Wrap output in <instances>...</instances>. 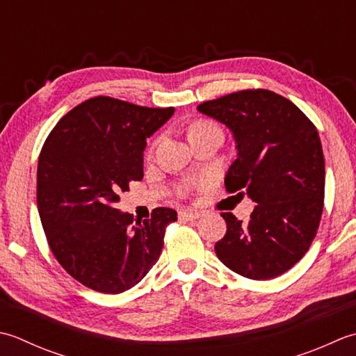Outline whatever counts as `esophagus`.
Wrapping results in <instances>:
<instances>
[{
	"label": "esophagus",
	"mask_w": 356,
	"mask_h": 356,
	"mask_svg": "<svg viewBox=\"0 0 356 356\" xmlns=\"http://www.w3.org/2000/svg\"><path fill=\"white\" fill-rule=\"evenodd\" d=\"M201 216L200 212H193V210H183V212H179V218L181 220H186V221H193V220H198Z\"/></svg>",
	"instance_id": "34e87169"
}]
</instances>
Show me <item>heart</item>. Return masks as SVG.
I'll return each mask as SVG.
<instances>
[{"mask_svg": "<svg viewBox=\"0 0 356 356\" xmlns=\"http://www.w3.org/2000/svg\"><path fill=\"white\" fill-rule=\"evenodd\" d=\"M210 129H218V126H216L215 122H212V121H198V122H195V124L191 127V132H188V136L197 135V134H202V132H207V130H210ZM197 184L198 183H195V181H186V183H183V184L179 186V195H187Z\"/></svg>", "mask_w": 356, "mask_h": 356, "instance_id": "b5f03b06", "label": "heart"}]
</instances>
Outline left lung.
Wrapping results in <instances>:
<instances>
[{"label":"left lung","instance_id":"obj_1","mask_svg":"<svg viewBox=\"0 0 356 356\" xmlns=\"http://www.w3.org/2000/svg\"><path fill=\"white\" fill-rule=\"evenodd\" d=\"M198 111L234 134L238 158L226 191L257 202L245 222L221 213L227 232L216 257L245 278L280 277L304 257L320 226L325 169L318 130L292 101L266 89L229 93Z\"/></svg>","mask_w":356,"mask_h":356}]
</instances>
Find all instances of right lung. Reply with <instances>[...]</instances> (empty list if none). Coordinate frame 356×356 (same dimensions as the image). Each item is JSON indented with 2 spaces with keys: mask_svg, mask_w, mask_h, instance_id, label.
Listing matches in <instances>:
<instances>
[{
  "mask_svg": "<svg viewBox=\"0 0 356 356\" xmlns=\"http://www.w3.org/2000/svg\"><path fill=\"white\" fill-rule=\"evenodd\" d=\"M175 108L95 97L72 108L49 134L38 158L36 202L50 250L70 277L101 293H121L152 269L169 207L149 220L115 209L130 181H141L146 140Z\"/></svg>",
  "mask_w": 356,
  "mask_h": 356,
  "instance_id": "right-lung-1",
  "label": "right lung"
}]
</instances>
